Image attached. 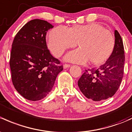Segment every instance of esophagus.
I'll return each instance as SVG.
<instances>
[{
    "label": "esophagus",
    "instance_id": "esophagus-1",
    "mask_svg": "<svg viewBox=\"0 0 132 132\" xmlns=\"http://www.w3.org/2000/svg\"><path fill=\"white\" fill-rule=\"evenodd\" d=\"M71 65L69 64H64L63 65V67L64 68H68L70 67Z\"/></svg>",
    "mask_w": 132,
    "mask_h": 132
}]
</instances>
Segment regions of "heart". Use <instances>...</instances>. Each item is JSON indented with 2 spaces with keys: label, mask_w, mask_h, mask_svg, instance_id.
<instances>
[{
  "label": "heart",
  "mask_w": 132,
  "mask_h": 132,
  "mask_svg": "<svg viewBox=\"0 0 132 132\" xmlns=\"http://www.w3.org/2000/svg\"><path fill=\"white\" fill-rule=\"evenodd\" d=\"M80 48L66 54L65 59L77 63L92 64L104 63L113 53L115 38L113 33L98 23L75 25L70 28L57 26L48 34V46L55 57L61 56L66 49L77 45Z\"/></svg>",
  "instance_id": "1"
}]
</instances>
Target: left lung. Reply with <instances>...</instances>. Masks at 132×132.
Masks as SVG:
<instances>
[{
	"mask_svg": "<svg viewBox=\"0 0 132 132\" xmlns=\"http://www.w3.org/2000/svg\"><path fill=\"white\" fill-rule=\"evenodd\" d=\"M115 47L104 64L99 68L86 70L78 81V85L88 99L100 101L111 97L118 90L123 77L125 52L122 38L114 31Z\"/></svg>",
	"mask_w": 132,
	"mask_h": 132,
	"instance_id": "obj_1",
	"label": "left lung"
}]
</instances>
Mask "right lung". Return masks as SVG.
Wrapping results in <instances>:
<instances>
[{"label":"right lung","instance_id":"obj_1","mask_svg":"<svg viewBox=\"0 0 132 132\" xmlns=\"http://www.w3.org/2000/svg\"><path fill=\"white\" fill-rule=\"evenodd\" d=\"M53 27L46 21L33 19L21 28L12 42L9 61L12 84L30 101L45 97L63 70L47 46L45 36Z\"/></svg>","mask_w":132,"mask_h":132}]
</instances>
